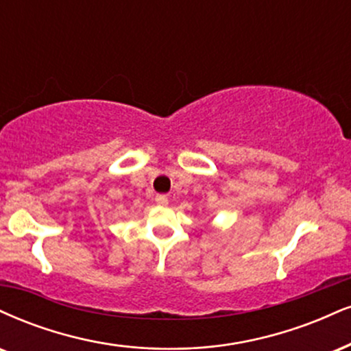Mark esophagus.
<instances>
[{
	"mask_svg": "<svg viewBox=\"0 0 351 351\" xmlns=\"http://www.w3.org/2000/svg\"><path fill=\"white\" fill-rule=\"evenodd\" d=\"M155 201H157V204H160V206H167L168 204V196H165V194H157Z\"/></svg>",
	"mask_w": 351,
	"mask_h": 351,
	"instance_id": "34e87169",
	"label": "esophagus"
}]
</instances>
